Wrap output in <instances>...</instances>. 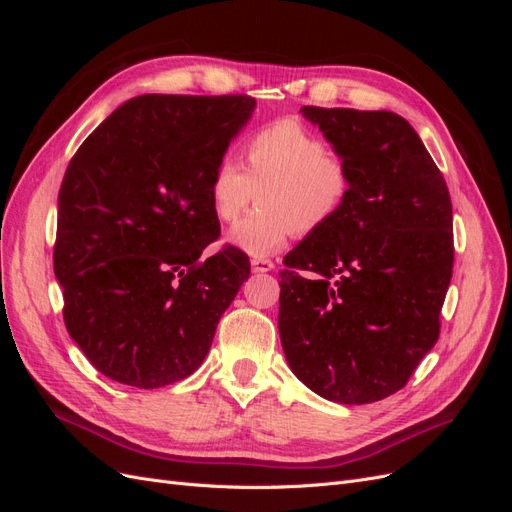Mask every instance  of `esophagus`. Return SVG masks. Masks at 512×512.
<instances>
[{"instance_id":"1","label":"esophagus","mask_w":512,"mask_h":512,"mask_svg":"<svg viewBox=\"0 0 512 512\" xmlns=\"http://www.w3.org/2000/svg\"><path fill=\"white\" fill-rule=\"evenodd\" d=\"M273 269H275V265H273L271 260H267V258H254L252 260V271L254 273H269Z\"/></svg>"}]
</instances>
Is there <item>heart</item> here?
Returning a JSON list of instances; mask_svg holds the SVG:
<instances>
[{
	"mask_svg": "<svg viewBox=\"0 0 512 512\" xmlns=\"http://www.w3.org/2000/svg\"><path fill=\"white\" fill-rule=\"evenodd\" d=\"M245 168L222 158L211 170L209 203L222 224H232L252 205L258 209L230 232V243L262 258L297 235H314L342 211L352 188L342 156L297 119H277L250 134Z\"/></svg>",
	"mask_w": 512,
	"mask_h": 512,
	"instance_id": "obj_1",
	"label": "heart"
}]
</instances>
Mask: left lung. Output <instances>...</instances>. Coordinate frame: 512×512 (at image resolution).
<instances>
[{
  "mask_svg": "<svg viewBox=\"0 0 512 512\" xmlns=\"http://www.w3.org/2000/svg\"><path fill=\"white\" fill-rule=\"evenodd\" d=\"M301 113L346 160L352 188L342 211L284 258V354L320 397L374 404L404 389L440 337L455 258L451 194L404 117L320 106Z\"/></svg>",
  "mask_w": 512,
  "mask_h": 512,
  "instance_id": "8db88e82",
  "label": "left lung"
}]
</instances>
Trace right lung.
Listing matches in <instances>:
<instances>
[{"label": "right lung", "instance_id": "1", "mask_svg": "<svg viewBox=\"0 0 512 512\" xmlns=\"http://www.w3.org/2000/svg\"><path fill=\"white\" fill-rule=\"evenodd\" d=\"M250 96L123 102L74 153L59 190L55 277L70 337L100 374L158 389L205 361L250 258L224 245L209 179Z\"/></svg>", "mask_w": 512, "mask_h": 512}]
</instances>
